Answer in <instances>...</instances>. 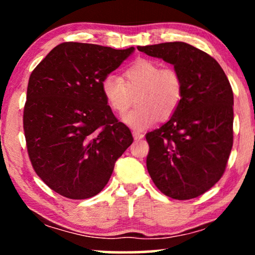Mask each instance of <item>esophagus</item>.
Returning a JSON list of instances; mask_svg holds the SVG:
<instances>
[{
	"label": "esophagus",
	"mask_w": 255,
	"mask_h": 255,
	"mask_svg": "<svg viewBox=\"0 0 255 255\" xmlns=\"http://www.w3.org/2000/svg\"><path fill=\"white\" fill-rule=\"evenodd\" d=\"M132 134H133V138L135 139V140H140V139L144 138V134L139 131H133L132 132Z\"/></svg>",
	"instance_id": "1"
}]
</instances>
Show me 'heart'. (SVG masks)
<instances>
[{
  "instance_id": "heart-1",
  "label": "heart",
  "mask_w": 255,
  "mask_h": 255,
  "mask_svg": "<svg viewBox=\"0 0 255 255\" xmlns=\"http://www.w3.org/2000/svg\"><path fill=\"white\" fill-rule=\"evenodd\" d=\"M120 76L107 75L102 81V93L111 109L127 114L123 121L135 130H142L156 118L167 120L177 110L183 97V80L175 68L161 67L159 62L140 59L128 66Z\"/></svg>"
}]
</instances>
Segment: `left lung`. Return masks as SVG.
<instances>
[{
	"label": "left lung",
	"instance_id": "obj_1",
	"mask_svg": "<svg viewBox=\"0 0 255 255\" xmlns=\"http://www.w3.org/2000/svg\"><path fill=\"white\" fill-rule=\"evenodd\" d=\"M169 62L183 80L170 120L146 133V166L156 188L174 200L201 196L225 172L233 145V93L221 65L182 41L138 46Z\"/></svg>",
	"mask_w": 255,
	"mask_h": 255
}]
</instances>
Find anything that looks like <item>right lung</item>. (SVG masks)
Segmentation results:
<instances>
[{
  "mask_svg": "<svg viewBox=\"0 0 255 255\" xmlns=\"http://www.w3.org/2000/svg\"><path fill=\"white\" fill-rule=\"evenodd\" d=\"M133 50L67 41L31 73L23 113L27 154L37 175L61 196L99 194L133 141L101 87Z\"/></svg>",
  "mask_w": 255,
  "mask_h": 255,
  "instance_id": "1",
  "label": "right lung"
}]
</instances>
